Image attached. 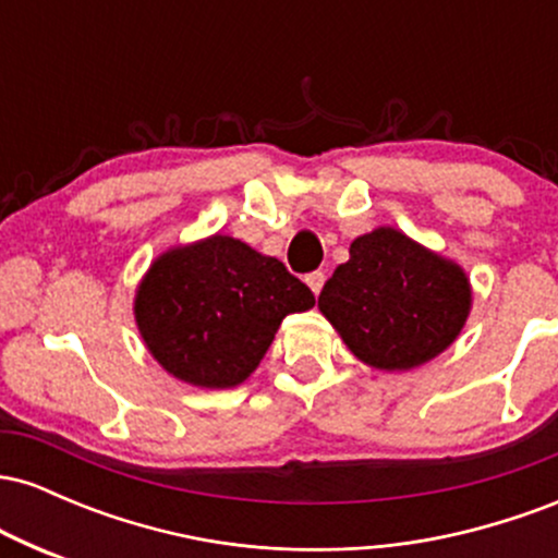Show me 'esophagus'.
<instances>
[{
	"mask_svg": "<svg viewBox=\"0 0 558 558\" xmlns=\"http://www.w3.org/2000/svg\"><path fill=\"white\" fill-rule=\"evenodd\" d=\"M306 286L312 288V293H315V296H319V291H323V286H325V272H310L306 275Z\"/></svg>",
	"mask_w": 558,
	"mask_h": 558,
	"instance_id": "1",
	"label": "esophagus"
}]
</instances>
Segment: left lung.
I'll return each instance as SVG.
<instances>
[{
	"label": "left lung",
	"instance_id": "obj_1",
	"mask_svg": "<svg viewBox=\"0 0 558 558\" xmlns=\"http://www.w3.org/2000/svg\"><path fill=\"white\" fill-rule=\"evenodd\" d=\"M319 312L356 360L403 373L457 341L472 288L457 262L420 246L396 228H375L351 243L317 299Z\"/></svg>",
	"mask_w": 558,
	"mask_h": 558
}]
</instances>
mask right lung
I'll use <instances>...</instances> for the list:
<instances>
[{"label": "right lung", "mask_w": 558, "mask_h": 558, "mask_svg": "<svg viewBox=\"0 0 558 558\" xmlns=\"http://www.w3.org/2000/svg\"><path fill=\"white\" fill-rule=\"evenodd\" d=\"M312 306L315 293L283 262L217 233L151 262L133 315L149 354L172 377L233 388L257 369L283 317Z\"/></svg>", "instance_id": "add662e5"}]
</instances>
